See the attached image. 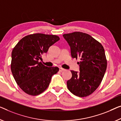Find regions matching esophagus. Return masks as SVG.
Wrapping results in <instances>:
<instances>
[{"label":"esophagus","mask_w":121,"mask_h":121,"mask_svg":"<svg viewBox=\"0 0 121 121\" xmlns=\"http://www.w3.org/2000/svg\"><path fill=\"white\" fill-rule=\"evenodd\" d=\"M65 71H66L65 69H64V68H59V71L62 72H64Z\"/></svg>","instance_id":"34e87169"}]
</instances>
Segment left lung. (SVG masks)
Here are the masks:
<instances>
[{
    "label": "left lung",
    "instance_id": "left-lung-1",
    "mask_svg": "<svg viewBox=\"0 0 121 121\" xmlns=\"http://www.w3.org/2000/svg\"><path fill=\"white\" fill-rule=\"evenodd\" d=\"M71 48L72 57H79V71H71L72 78L67 82L68 89L77 96L89 95L102 82L107 67L103 47L89 34L74 32L63 35Z\"/></svg>",
    "mask_w": 121,
    "mask_h": 121
}]
</instances>
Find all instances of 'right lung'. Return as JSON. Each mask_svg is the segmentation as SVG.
<instances>
[{"instance_id": "add662e5", "label": "right lung", "mask_w": 121, "mask_h": 121, "mask_svg": "<svg viewBox=\"0 0 121 121\" xmlns=\"http://www.w3.org/2000/svg\"><path fill=\"white\" fill-rule=\"evenodd\" d=\"M56 35L34 34L22 38L12 50L11 69L19 87L27 94L37 95L47 89L52 77L59 71L39 62L50 46L58 41Z\"/></svg>"}]
</instances>
